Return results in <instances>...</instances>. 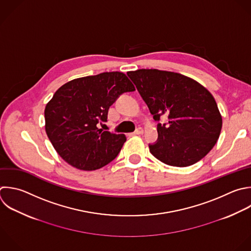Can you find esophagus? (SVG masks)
<instances>
[{"instance_id": "1", "label": "esophagus", "mask_w": 251, "mask_h": 251, "mask_svg": "<svg viewBox=\"0 0 251 251\" xmlns=\"http://www.w3.org/2000/svg\"><path fill=\"white\" fill-rule=\"evenodd\" d=\"M143 132H144V130H143V128H141V127H138L134 132H133V134L134 135H139V134H143Z\"/></svg>"}]
</instances>
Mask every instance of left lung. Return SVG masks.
Segmentation results:
<instances>
[{
	"mask_svg": "<svg viewBox=\"0 0 251 251\" xmlns=\"http://www.w3.org/2000/svg\"><path fill=\"white\" fill-rule=\"evenodd\" d=\"M155 121L158 140L149 144L151 154L169 166L187 167L204 158L216 144L222 116L213 95L194 79L159 70L127 72Z\"/></svg>",
	"mask_w": 251,
	"mask_h": 251,
	"instance_id": "8db88e82",
	"label": "left lung"
}]
</instances>
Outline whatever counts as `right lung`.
I'll return each instance as SVG.
<instances>
[{"mask_svg": "<svg viewBox=\"0 0 251 251\" xmlns=\"http://www.w3.org/2000/svg\"><path fill=\"white\" fill-rule=\"evenodd\" d=\"M127 76L119 72L75 78L65 83L45 108L46 133L58 154L71 166L94 171L113 161L126 140L125 134L102 131L117 98L134 91Z\"/></svg>", "mask_w": 251, "mask_h": 251, "instance_id": "1", "label": "right lung"}]
</instances>
